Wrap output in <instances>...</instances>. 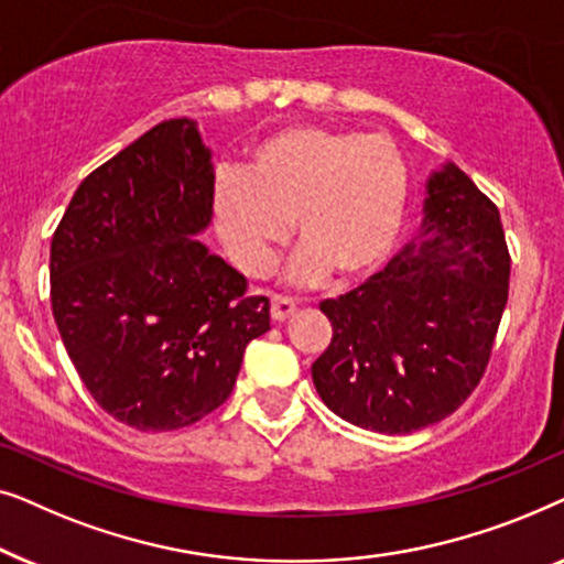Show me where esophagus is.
I'll list each match as a JSON object with an SVG mask.
<instances>
[{
    "mask_svg": "<svg viewBox=\"0 0 564 564\" xmlns=\"http://www.w3.org/2000/svg\"><path fill=\"white\" fill-rule=\"evenodd\" d=\"M295 303H292V300H288V297H280V295H274L272 297V321L274 323H284L290 318L292 313H295Z\"/></svg>",
    "mask_w": 564,
    "mask_h": 564,
    "instance_id": "1",
    "label": "esophagus"
}]
</instances>
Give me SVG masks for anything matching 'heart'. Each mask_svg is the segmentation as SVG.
<instances>
[{
	"label": "heart",
	"mask_w": 564,
	"mask_h": 564,
	"mask_svg": "<svg viewBox=\"0 0 564 564\" xmlns=\"http://www.w3.org/2000/svg\"><path fill=\"white\" fill-rule=\"evenodd\" d=\"M411 192L403 153L388 135L288 126L251 145L246 172L213 184V220L241 272L264 274L290 236L297 280L338 284L377 272L398 241Z\"/></svg>",
	"instance_id": "b5f03b06"
}]
</instances>
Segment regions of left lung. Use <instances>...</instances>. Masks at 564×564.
<instances>
[{"mask_svg": "<svg viewBox=\"0 0 564 564\" xmlns=\"http://www.w3.org/2000/svg\"><path fill=\"white\" fill-rule=\"evenodd\" d=\"M508 276L498 207L446 164L429 176L419 241L357 290L321 303L334 326L313 361L323 403L380 434H413L452 415L488 367Z\"/></svg>", "mask_w": 564, "mask_h": 564, "instance_id": "1", "label": "left lung"}]
</instances>
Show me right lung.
I'll return each mask as SVG.
<instances>
[{
	"label": "right lung",
	"mask_w": 564,
	"mask_h": 564,
	"mask_svg": "<svg viewBox=\"0 0 564 564\" xmlns=\"http://www.w3.org/2000/svg\"><path fill=\"white\" fill-rule=\"evenodd\" d=\"M210 149L164 120L74 192L51 241V307L89 395L138 431L192 426L234 390L269 300L199 241Z\"/></svg>",
	"instance_id": "1"
}]
</instances>
